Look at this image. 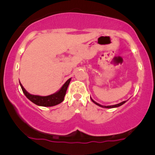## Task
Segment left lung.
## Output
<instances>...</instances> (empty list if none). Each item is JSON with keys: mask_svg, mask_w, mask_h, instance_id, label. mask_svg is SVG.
Instances as JSON below:
<instances>
[{"mask_svg": "<svg viewBox=\"0 0 155 155\" xmlns=\"http://www.w3.org/2000/svg\"><path fill=\"white\" fill-rule=\"evenodd\" d=\"M91 101H92V102L94 103V104H96V105L99 106V107H103V108H108V109H109V108H115V107H120V106L123 105V104H124V103H126V101H123V102L120 103V104H115V105H112V106H102V105H101V104H97V102H95V101H94V100H92V99H91Z\"/></svg>", "mask_w": 155, "mask_h": 155, "instance_id": "8db88e82", "label": "left lung"}]
</instances>
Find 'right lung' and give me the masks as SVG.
Wrapping results in <instances>:
<instances>
[{
    "mask_svg": "<svg viewBox=\"0 0 155 155\" xmlns=\"http://www.w3.org/2000/svg\"><path fill=\"white\" fill-rule=\"evenodd\" d=\"M70 80H71V78L69 79L57 92L51 95H48V96H39V95L31 94L24 88V87L22 86V85L20 82L19 83L20 86L22 89L23 93L25 94V95L28 99L30 100L31 102L34 103L36 105L47 107L58 105V104H61L64 101V98L65 94H66V91L68 90Z\"/></svg>",
    "mask_w": 155,
    "mask_h": 155,
    "instance_id": "right-lung-1",
    "label": "right lung"
}]
</instances>
